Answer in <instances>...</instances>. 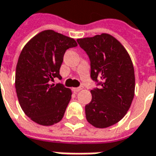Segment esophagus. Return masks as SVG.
Here are the masks:
<instances>
[{
    "mask_svg": "<svg viewBox=\"0 0 156 156\" xmlns=\"http://www.w3.org/2000/svg\"><path fill=\"white\" fill-rule=\"evenodd\" d=\"M82 88H83V87H74V88H73V91H74L75 93H78L79 91L82 90Z\"/></svg>",
    "mask_w": 156,
    "mask_h": 156,
    "instance_id": "esophagus-1",
    "label": "esophagus"
}]
</instances>
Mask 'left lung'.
I'll use <instances>...</instances> for the list:
<instances>
[{
	"mask_svg": "<svg viewBox=\"0 0 156 156\" xmlns=\"http://www.w3.org/2000/svg\"><path fill=\"white\" fill-rule=\"evenodd\" d=\"M77 42L89 57L92 80L100 87L91 90L92 100L85 106L87 120L96 128L112 126L125 116L134 98L133 63L124 47L110 34Z\"/></svg>",
	"mask_w": 156,
	"mask_h": 156,
	"instance_id": "obj_1",
	"label": "left lung"
}]
</instances>
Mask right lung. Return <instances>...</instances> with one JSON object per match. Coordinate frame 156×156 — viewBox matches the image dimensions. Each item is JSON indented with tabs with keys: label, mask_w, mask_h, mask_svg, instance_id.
<instances>
[{
	"label": "right lung",
	"mask_w": 156,
	"mask_h": 156,
	"mask_svg": "<svg viewBox=\"0 0 156 156\" xmlns=\"http://www.w3.org/2000/svg\"><path fill=\"white\" fill-rule=\"evenodd\" d=\"M77 46L74 38L52 30L39 32L23 48L15 73V89L23 112L41 125L61 121L71 99V90L51 84L59 74L65 51Z\"/></svg>",
	"instance_id": "1"
}]
</instances>
